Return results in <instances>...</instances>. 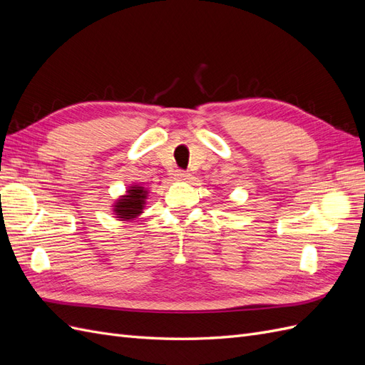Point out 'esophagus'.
I'll return each mask as SVG.
<instances>
[{
	"label": "esophagus",
	"instance_id": "obj_1",
	"mask_svg": "<svg viewBox=\"0 0 365 365\" xmlns=\"http://www.w3.org/2000/svg\"><path fill=\"white\" fill-rule=\"evenodd\" d=\"M173 176H175L176 181H182V182L189 181L192 178V175L189 172H184V170H176Z\"/></svg>",
	"mask_w": 365,
	"mask_h": 365
}]
</instances>
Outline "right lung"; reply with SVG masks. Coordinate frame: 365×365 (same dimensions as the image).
<instances>
[{
    "instance_id": "obj_1",
    "label": "right lung",
    "mask_w": 365,
    "mask_h": 365,
    "mask_svg": "<svg viewBox=\"0 0 365 365\" xmlns=\"http://www.w3.org/2000/svg\"><path fill=\"white\" fill-rule=\"evenodd\" d=\"M149 190L141 184H130L126 193L114 201L113 212L118 220H134L145 210Z\"/></svg>"
}]
</instances>
